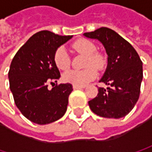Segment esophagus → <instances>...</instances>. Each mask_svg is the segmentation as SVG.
Here are the masks:
<instances>
[{"mask_svg": "<svg viewBox=\"0 0 152 152\" xmlns=\"http://www.w3.org/2000/svg\"><path fill=\"white\" fill-rule=\"evenodd\" d=\"M84 88V86H80V85H73V89L74 90H77V89H83Z\"/></svg>", "mask_w": 152, "mask_h": 152, "instance_id": "esophagus-1", "label": "esophagus"}]
</instances>
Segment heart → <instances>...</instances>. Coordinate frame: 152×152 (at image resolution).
I'll return each instance as SVG.
<instances>
[{"mask_svg": "<svg viewBox=\"0 0 152 152\" xmlns=\"http://www.w3.org/2000/svg\"><path fill=\"white\" fill-rule=\"evenodd\" d=\"M71 46L77 53L87 56L85 61V67L87 69L83 70L67 71L63 74L62 79L64 82L72 83L73 85L83 86L96 78L97 71L95 68L99 70L104 69L106 65V60L101 53L96 52L97 46L89 39H77ZM53 62L55 66L61 70H66L69 68L70 59L64 47L60 46L55 50L53 53Z\"/></svg>", "mask_w": 152, "mask_h": 152, "instance_id": "obj_1", "label": "heart"}]
</instances>
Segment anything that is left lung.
<instances>
[{"mask_svg":"<svg viewBox=\"0 0 152 152\" xmlns=\"http://www.w3.org/2000/svg\"><path fill=\"white\" fill-rule=\"evenodd\" d=\"M83 35L99 40L108 55L107 68L99 82L110 87H99L97 97L88 102L91 110L104 118L126 116L140 95L142 62L138 53L130 43L112 29L101 27Z\"/></svg>","mask_w":152,"mask_h":152,"instance_id":"1","label":"left lung"}]
</instances>
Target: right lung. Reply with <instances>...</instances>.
Returning <instances> with one entry per match:
<instances>
[{
  "instance_id": "add662e5",
  "label": "right lung",
  "mask_w": 152,
  "mask_h": 152,
  "mask_svg": "<svg viewBox=\"0 0 152 152\" xmlns=\"http://www.w3.org/2000/svg\"><path fill=\"white\" fill-rule=\"evenodd\" d=\"M72 36H61L49 31L32 35L14 56L10 71V88L15 106L29 121L44 125L61 119L67 111L70 83L54 85L61 74L53 62V53Z\"/></svg>"
}]
</instances>
